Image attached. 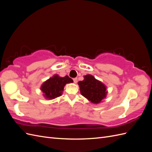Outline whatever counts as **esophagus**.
<instances>
[{
    "label": "esophagus",
    "instance_id": "obj_1",
    "mask_svg": "<svg viewBox=\"0 0 152 152\" xmlns=\"http://www.w3.org/2000/svg\"><path fill=\"white\" fill-rule=\"evenodd\" d=\"M73 82H74V83L76 84L77 82V78H74V79H73Z\"/></svg>",
    "mask_w": 152,
    "mask_h": 152
}]
</instances>
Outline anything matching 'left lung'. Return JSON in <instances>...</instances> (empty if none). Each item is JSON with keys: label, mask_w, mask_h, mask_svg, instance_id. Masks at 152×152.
Here are the masks:
<instances>
[{"label": "left lung", "mask_w": 152, "mask_h": 152, "mask_svg": "<svg viewBox=\"0 0 152 152\" xmlns=\"http://www.w3.org/2000/svg\"><path fill=\"white\" fill-rule=\"evenodd\" d=\"M84 79L78 82L81 94L92 103H102L108 93L107 86L90 74L84 75Z\"/></svg>", "instance_id": "1"}]
</instances>
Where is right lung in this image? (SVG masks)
<instances>
[{
  "label": "right lung",
  "mask_w": 152,
  "mask_h": 152,
  "mask_svg": "<svg viewBox=\"0 0 152 152\" xmlns=\"http://www.w3.org/2000/svg\"><path fill=\"white\" fill-rule=\"evenodd\" d=\"M72 82L73 80L68 75L61 77L55 74L44 82L40 86V90L45 99L51 100L61 96L65 85Z\"/></svg>",
  "instance_id": "1"
}]
</instances>
